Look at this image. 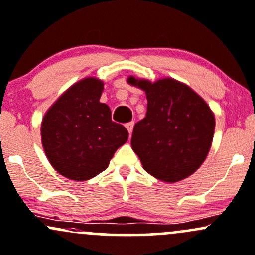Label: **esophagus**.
Returning <instances> with one entry per match:
<instances>
[{
    "instance_id": "1",
    "label": "esophagus",
    "mask_w": 255,
    "mask_h": 255,
    "mask_svg": "<svg viewBox=\"0 0 255 255\" xmlns=\"http://www.w3.org/2000/svg\"><path fill=\"white\" fill-rule=\"evenodd\" d=\"M133 127H134V122H128L127 125H126V128L128 129V133H129V136L132 135V132H133Z\"/></svg>"
}]
</instances>
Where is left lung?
<instances>
[{"mask_svg": "<svg viewBox=\"0 0 255 255\" xmlns=\"http://www.w3.org/2000/svg\"><path fill=\"white\" fill-rule=\"evenodd\" d=\"M146 93V116L134 126L132 149L142 168L166 183H177L203 163L213 140L214 114L189 86L162 78L128 77Z\"/></svg>", "mask_w": 255, "mask_h": 255, "instance_id": "8db88e82", "label": "left lung"}]
</instances>
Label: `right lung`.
I'll use <instances>...</instances> for the list:
<instances>
[{
  "label": "right lung",
  "mask_w": 255,
  "mask_h": 255,
  "mask_svg": "<svg viewBox=\"0 0 255 255\" xmlns=\"http://www.w3.org/2000/svg\"><path fill=\"white\" fill-rule=\"evenodd\" d=\"M104 83L87 77L72 85L42 120V146L63 177L89 180L108 168L128 130L111 120V110L100 103Z\"/></svg>",
  "instance_id": "add662e5"
}]
</instances>
